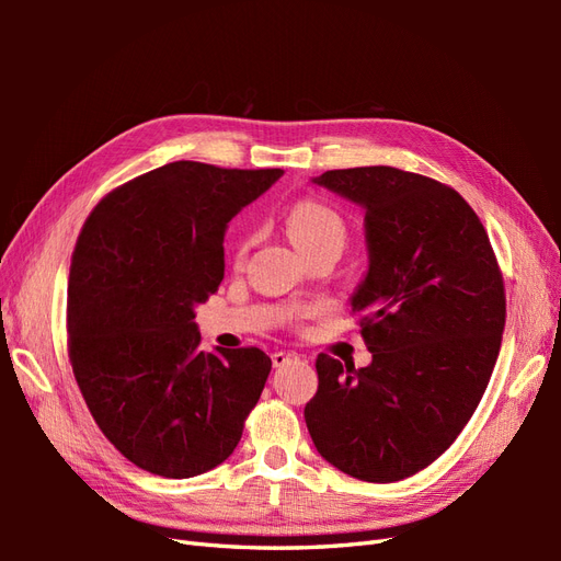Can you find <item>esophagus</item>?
Listing matches in <instances>:
<instances>
[{"label": "esophagus", "instance_id": "obj_1", "mask_svg": "<svg viewBox=\"0 0 561 561\" xmlns=\"http://www.w3.org/2000/svg\"><path fill=\"white\" fill-rule=\"evenodd\" d=\"M293 360H297V355H295V353H285V351H276L274 355H271V363H274V367H283V365H287V363H293Z\"/></svg>", "mask_w": 561, "mask_h": 561}]
</instances>
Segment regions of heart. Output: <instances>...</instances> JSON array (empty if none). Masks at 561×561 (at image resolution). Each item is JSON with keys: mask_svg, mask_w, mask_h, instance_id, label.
I'll use <instances>...</instances> for the list:
<instances>
[{"mask_svg": "<svg viewBox=\"0 0 561 561\" xmlns=\"http://www.w3.org/2000/svg\"><path fill=\"white\" fill-rule=\"evenodd\" d=\"M285 229L304 257L322 248L342 250L346 243V225L342 215L316 198L297 201L285 215Z\"/></svg>", "mask_w": 561, "mask_h": 561, "instance_id": "b5f03b06", "label": "heart"}]
</instances>
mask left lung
<instances>
[{"mask_svg":"<svg viewBox=\"0 0 561 561\" xmlns=\"http://www.w3.org/2000/svg\"><path fill=\"white\" fill-rule=\"evenodd\" d=\"M313 184L365 213L367 271L351 309L371 363L320 353L304 419L328 463L398 482L445 454L478 410L505 328L503 276L480 217L443 182L365 165Z\"/></svg>","mask_w":561,"mask_h":561,"instance_id":"8db88e82","label":"left lung"}]
</instances>
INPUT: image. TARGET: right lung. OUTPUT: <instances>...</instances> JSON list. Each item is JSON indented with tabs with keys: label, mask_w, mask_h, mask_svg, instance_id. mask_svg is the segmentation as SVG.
<instances>
[{
	"label": "right lung",
	"mask_w": 561,
	"mask_h": 561,
	"mask_svg": "<svg viewBox=\"0 0 561 561\" xmlns=\"http://www.w3.org/2000/svg\"><path fill=\"white\" fill-rule=\"evenodd\" d=\"M280 168L175 161L118 186L83 225L67 285L75 379L130 463L184 480L233 454L271 358L201 351L196 307L225 278V231Z\"/></svg>",
	"instance_id": "1"
}]
</instances>
